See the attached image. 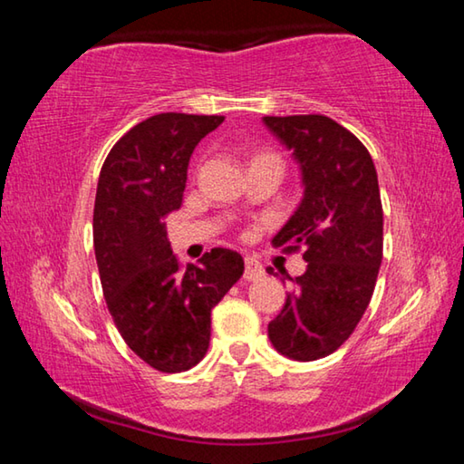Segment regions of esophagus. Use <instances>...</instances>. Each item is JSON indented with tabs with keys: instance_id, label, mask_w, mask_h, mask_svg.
Returning <instances> with one entry per match:
<instances>
[{
	"instance_id": "obj_1",
	"label": "esophagus",
	"mask_w": 464,
	"mask_h": 464,
	"mask_svg": "<svg viewBox=\"0 0 464 464\" xmlns=\"http://www.w3.org/2000/svg\"><path fill=\"white\" fill-rule=\"evenodd\" d=\"M264 266L254 260V257H246V270H243V278H246L247 282L251 280H260L264 276Z\"/></svg>"
}]
</instances>
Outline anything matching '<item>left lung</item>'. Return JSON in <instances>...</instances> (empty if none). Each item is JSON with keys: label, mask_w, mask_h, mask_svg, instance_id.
Segmentation results:
<instances>
[{"label": "left lung", "mask_w": 464, "mask_h": 464, "mask_svg": "<svg viewBox=\"0 0 464 464\" xmlns=\"http://www.w3.org/2000/svg\"><path fill=\"white\" fill-rule=\"evenodd\" d=\"M301 168L303 200L272 243L303 247L307 270L268 337L282 356L311 362L335 352L371 303L382 260V204L368 149L324 114L264 116ZM272 274V268H268Z\"/></svg>", "instance_id": "8db88e82"}]
</instances>
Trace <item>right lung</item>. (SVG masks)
Returning a JSON list of instances; mask_svg holds the SVG:
<instances>
[{"label": "right lung", "instance_id": "obj_1", "mask_svg": "<svg viewBox=\"0 0 464 464\" xmlns=\"http://www.w3.org/2000/svg\"><path fill=\"white\" fill-rule=\"evenodd\" d=\"M223 121L155 114L110 149L100 171L93 249L108 311L129 348L161 372L200 362L210 311L243 274V257L225 247L182 268L163 223L182 207L194 147Z\"/></svg>", "mask_w": 464, "mask_h": 464}]
</instances>
